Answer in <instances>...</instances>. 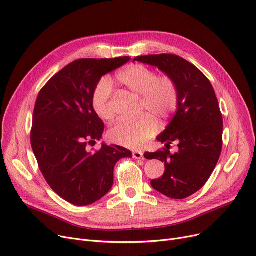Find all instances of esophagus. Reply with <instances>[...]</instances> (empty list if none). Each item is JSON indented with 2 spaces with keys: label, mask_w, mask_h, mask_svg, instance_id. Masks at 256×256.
I'll return each instance as SVG.
<instances>
[{
  "label": "esophagus",
  "mask_w": 256,
  "mask_h": 256,
  "mask_svg": "<svg viewBox=\"0 0 256 256\" xmlns=\"http://www.w3.org/2000/svg\"><path fill=\"white\" fill-rule=\"evenodd\" d=\"M132 158H136V160H138V158H143V152H138V150L132 152Z\"/></svg>",
  "instance_id": "obj_1"
}]
</instances>
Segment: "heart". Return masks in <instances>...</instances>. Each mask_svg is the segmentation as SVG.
Segmentation results:
<instances>
[{"mask_svg": "<svg viewBox=\"0 0 256 256\" xmlns=\"http://www.w3.org/2000/svg\"><path fill=\"white\" fill-rule=\"evenodd\" d=\"M116 80L119 85L141 96L142 112H147L137 120H119L109 130V138L128 148H139L158 130L156 119L166 120L176 111L180 91L178 84L167 74L156 72L142 64H132L120 70ZM112 84L102 78L94 88L91 104L94 112L102 120H110L114 113L111 108Z\"/></svg>", "mask_w": 256, "mask_h": 256, "instance_id": "b5f03b06", "label": "heart"}]
</instances>
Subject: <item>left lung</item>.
Instances as JSON below:
<instances>
[{"label":"left lung","instance_id":"obj_1","mask_svg":"<svg viewBox=\"0 0 256 256\" xmlns=\"http://www.w3.org/2000/svg\"><path fill=\"white\" fill-rule=\"evenodd\" d=\"M134 61L156 66L178 84V111L156 138L166 145L163 150L144 156L165 163L163 176L150 182L154 190L173 199L186 198L206 184L221 154L223 118L216 93L208 78L180 56L160 54L139 56ZM173 142L178 143L179 152L172 155L170 144Z\"/></svg>","mask_w":256,"mask_h":256}]
</instances>
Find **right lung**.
Instances as JSON below:
<instances>
[{
	"label": "right lung",
	"mask_w": 256,
	"mask_h": 256,
	"mask_svg": "<svg viewBox=\"0 0 256 256\" xmlns=\"http://www.w3.org/2000/svg\"><path fill=\"white\" fill-rule=\"evenodd\" d=\"M130 57L78 59L52 76L40 90L33 113L31 145L40 171L52 191L78 206L100 200L113 186V171L132 152L118 145L102 144L104 124L94 112L91 96L102 76Z\"/></svg>",
	"instance_id": "right-lung-1"
}]
</instances>
